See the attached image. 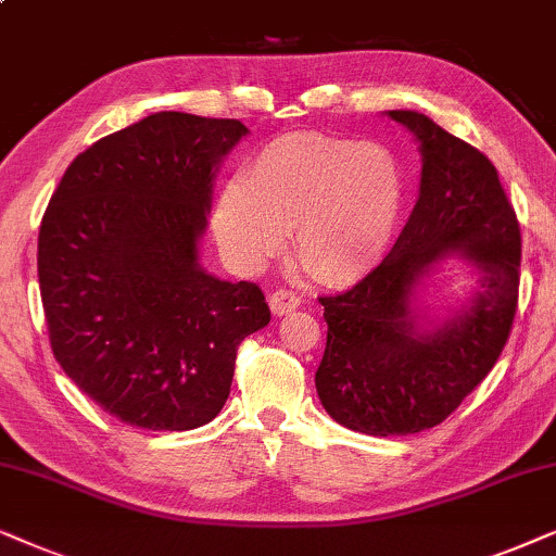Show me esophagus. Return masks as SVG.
Here are the masks:
<instances>
[{
    "label": "esophagus",
    "mask_w": 556,
    "mask_h": 556,
    "mask_svg": "<svg viewBox=\"0 0 556 556\" xmlns=\"http://www.w3.org/2000/svg\"><path fill=\"white\" fill-rule=\"evenodd\" d=\"M298 305H300V294L292 290H277V292H271V298H269V307L274 315L292 313Z\"/></svg>",
    "instance_id": "34e87169"
}]
</instances>
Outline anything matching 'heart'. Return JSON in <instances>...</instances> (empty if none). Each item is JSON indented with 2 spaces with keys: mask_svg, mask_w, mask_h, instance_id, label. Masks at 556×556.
Listing matches in <instances>:
<instances>
[{
  "mask_svg": "<svg viewBox=\"0 0 556 556\" xmlns=\"http://www.w3.org/2000/svg\"><path fill=\"white\" fill-rule=\"evenodd\" d=\"M402 201V173L383 147L287 135L224 185L213 231L236 266L258 269L285 249L292 228L300 264L325 285H348L387 254Z\"/></svg>",
  "mask_w": 556,
  "mask_h": 556,
  "instance_id": "obj_1",
  "label": "heart"
}]
</instances>
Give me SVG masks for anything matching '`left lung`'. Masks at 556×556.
I'll return each instance as SVG.
<instances>
[{
	"label": "left lung",
	"mask_w": 556,
	"mask_h": 556,
	"mask_svg": "<svg viewBox=\"0 0 556 556\" xmlns=\"http://www.w3.org/2000/svg\"><path fill=\"white\" fill-rule=\"evenodd\" d=\"M421 144V185L404 231L358 285L323 294L328 343L315 374L328 414L355 432H425L491 374L510 336L521 282V228L498 169L417 111H389ZM450 253L484 271L470 311L419 333L413 287Z\"/></svg>",
	"instance_id": "8db88e82"
}]
</instances>
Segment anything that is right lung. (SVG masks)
I'll return each instance as SVG.
<instances>
[{"mask_svg": "<svg viewBox=\"0 0 556 556\" xmlns=\"http://www.w3.org/2000/svg\"><path fill=\"white\" fill-rule=\"evenodd\" d=\"M247 131L239 118L160 111L80 152L50 198L37 236L50 348L124 425H208L241 340L271 320L254 282L198 264L216 167Z\"/></svg>", "mask_w": 556, "mask_h": 556, "instance_id": "right-lung-1", "label": "right lung"}]
</instances>
